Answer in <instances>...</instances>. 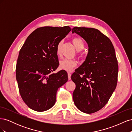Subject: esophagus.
<instances>
[{
	"instance_id": "34e87169",
	"label": "esophagus",
	"mask_w": 132,
	"mask_h": 132,
	"mask_svg": "<svg viewBox=\"0 0 132 132\" xmlns=\"http://www.w3.org/2000/svg\"><path fill=\"white\" fill-rule=\"evenodd\" d=\"M68 79L70 80V78H71V73L70 72L68 73Z\"/></svg>"
}]
</instances>
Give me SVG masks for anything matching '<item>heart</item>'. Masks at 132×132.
Listing matches in <instances>:
<instances>
[{
    "mask_svg": "<svg viewBox=\"0 0 132 132\" xmlns=\"http://www.w3.org/2000/svg\"><path fill=\"white\" fill-rule=\"evenodd\" d=\"M72 41L75 46V48L77 51H81L84 48V43L82 39L78 37H74L72 39ZM63 43V41H59L56 47V54L59 55L61 54V49ZM78 65V62L77 61L74 59H64L61 60L59 62V68L62 70L66 71H71L74 67H77Z\"/></svg>",
    "mask_w": 132,
    "mask_h": 132,
    "instance_id": "b5f03b06",
    "label": "heart"
}]
</instances>
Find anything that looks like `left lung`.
Listing matches in <instances>:
<instances>
[{
    "mask_svg": "<svg viewBox=\"0 0 132 132\" xmlns=\"http://www.w3.org/2000/svg\"><path fill=\"white\" fill-rule=\"evenodd\" d=\"M74 32L86 41L89 52L85 61L71 76L76 85L73 98L80 111L90 114L102 109L116 89L118 61L112 43L97 29L75 27Z\"/></svg>",
    "mask_w": 132,
    "mask_h": 132,
    "instance_id": "8db88e82",
    "label": "left lung"
}]
</instances>
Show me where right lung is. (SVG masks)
Returning a JSON list of instances; mask_svg holds the SVG:
<instances>
[{
	"label": "right lung",
	"mask_w": 132,
	"mask_h": 132,
	"mask_svg": "<svg viewBox=\"0 0 132 132\" xmlns=\"http://www.w3.org/2000/svg\"><path fill=\"white\" fill-rule=\"evenodd\" d=\"M68 26L38 27L32 32L20 50L16 79L21 97L27 106L45 111L55 104L59 87L68 81V74L59 66L56 47L71 31Z\"/></svg>",
	"instance_id": "1"
}]
</instances>
